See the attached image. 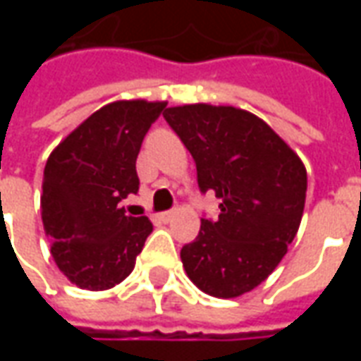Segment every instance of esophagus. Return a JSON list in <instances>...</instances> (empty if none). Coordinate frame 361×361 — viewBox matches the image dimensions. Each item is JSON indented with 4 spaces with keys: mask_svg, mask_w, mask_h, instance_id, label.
<instances>
[{
    "mask_svg": "<svg viewBox=\"0 0 361 361\" xmlns=\"http://www.w3.org/2000/svg\"><path fill=\"white\" fill-rule=\"evenodd\" d=\"M176 214H178V211H176V209H173V211H166V212H162V214H160V219L164 220V222H170V220H172L173 216H176Z\"/></svg>",
    "mask_w": 361,
    "mask_h": 361,
    "instance_id": "esophagus-1",
    "label": "esophagus"
}]
</instances>
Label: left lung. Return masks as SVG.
Returning a JSON list of instances; mask_svg holds the SVG:
<instances>
[{
  "label": "left lung",
  "mask_w": 361,
  "mask_h": 361,
  "mask_svg": "<svg viewBox=\"0 0 361 361\" xmlns=\"http://www.w3.org/2000/svg\"><path fill=\"white\" fill-rule=\"evenodd\" d=\"M164 119L195 160L199 189L220 199L219 219H201L181 250L189 280L214 298L251 292L298 234L305 166L263 119L234 106H173Z\"/></svg>",
  "instance_id": "8db88e82"
}]
</instances>
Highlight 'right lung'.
Returning <instances> with one entry per match:
<instances>
[{"mask_svg":"<svg viewBox=\"0 0 361 361\" xmlns=\"http://www.w3.org/2000/svg\"><path fill=\"white\" fill-rule=\"evenodd\" d=\"M166 102L118 100L73 129L44 168L42 222L51 257L75 286L108 290L126 280L152 232L147 216H127L119 201L139 191L142 139Z\"/></svg>","mask_w":361,"mask_h":361,"instance_id":"add662e5","label":"right lung"}]
</instances>
